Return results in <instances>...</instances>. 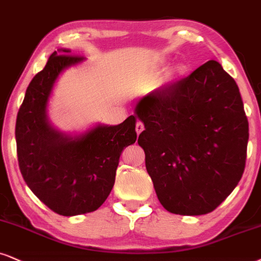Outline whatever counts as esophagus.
<instances>
[{
  "mask_svg": "<svg viewBox=\"0 0 261 261\" xmlns=\"http://www.w3.org/2000/svg\"><path fill=\"white\" fill-rule=\"evenodd\" d=\"M136 130H137V134L139 136L141 132L144 130V123L141 121H138L136 123Z\"/></svg>",
  "mask_w": 261,
  "mask_h": 261,
  "instance_id": "1",
  "label": "esophagus"
}]
</instances>
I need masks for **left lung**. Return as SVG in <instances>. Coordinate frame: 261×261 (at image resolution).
I'll return each mask as SVG.
<instances>
[{
    "mask_svg": "<svg viewBox=\"0 0 261 261\" xmlns=\"http://www.w3.org/2000/svg\"><path fill=\"white\" fill-rule=\"evenodd\" d=\"M138 144L161 204L170 213L213 212L246 167L249 129L239 87L209 60L138 102Z\"/></svg>",
    "mask_w": 261,
    "mask_h": 261,
    "instance_id": "obj_1",
    "label": "left lung"
}]
</instances>
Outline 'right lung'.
Returning a JSON list of instances; mask_svg holds the SVG:
<instances>
[{
    "label": "right lung",
    "instance_id": "right-lung-1",
    "mask_svg": "<svg viewBox=\"0 0 261 261\" xmlns=\"http://www.w3.org/2000/svg\"><path fill=\"white\" fill-rule=\"evenodd\" d=\"M71 50L52 53L32 79L15 123L18 163L31 191L57 214L94 212L115 184L124 147L137 140L133 115L118 125H98L82 137H64L47 120V101L59 73L82 62Z\"/></svg>",
    "mask_w": 261,
    "mask_h": 261
}]
</instances>
